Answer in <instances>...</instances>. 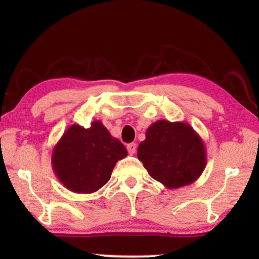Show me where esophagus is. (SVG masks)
Instances as JSON below:
<instances>
[{
  "mask_svg": "<svg viewBox=\"0 0 259 259\" xmlns=\"http://www.w3.org/2000/svg\"><path fill=\"white\" fill-rule=\"evenodd\" d=\"M126 150H128L129 154H134V153L136 152V150H137V145H136L135 143L128 144V145H126Z\"/></svg>",
  "mask_w": 259,
  "mask_h": 259,
  "instance_id": "obj_1",
  "label": "esophagus"
}]
</instances>
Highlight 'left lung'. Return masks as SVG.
<instances>
[{"label":"left lung","instance_id":"8db88e82","mask_svg":"<svg viewBox=\"0 0 259 259\" xmlns=\"http://www.w3.org/2000/svg\"><path fill=\"white\" fill-rule=\"evenodd\" d=\"M137 156L150 176L170 190L194 183L207 164L202 138L184 121L152 123Z\"/></svg>","mask_w":259,"mask_h":259}]
</instances>
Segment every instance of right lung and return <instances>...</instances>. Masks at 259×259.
<instances>
[{
  "label": "right lung",
  "instance_id": "obj_1",
  "mask_svg": "<svg viewBox=\"0 0 259 259\" xmlns=\"http://www.w3.org/2000/svg\"><path fill=\"white\" fill-rule=\"evenodd\" d=\"M128 155L119 139L100 121L90 128L72 124L52 151L51 163L59 182L74 193L97 192L112 176L116 162Z\"/></svg>",
  "mask_w": 259,
  "mask_h": 259
}]
</instances>
